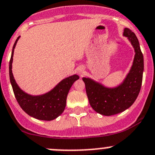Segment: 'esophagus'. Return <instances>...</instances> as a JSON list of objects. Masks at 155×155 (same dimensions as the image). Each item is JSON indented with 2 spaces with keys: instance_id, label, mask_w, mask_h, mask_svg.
<instances>
[{
  "instance_id": "1",
  "label": "esophagus",
  "mask_w": 155,
  "mask_h": 155,
  "mask_svg": "<svg viewBox=\"0 0 155 155\" xmlns=\"http://www.w3.org/2000/svg\"><path fill=\"white\" fill-rule=\"evenodd\" d=\"M78 73H79V74L81 76H83V74H84V70L81 69V68H80L79 71H78Z\"/></svg>"
}]
</instances>
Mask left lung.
I'll return each mask as SVG.
<instances>
[{
  "instance_id": "left-lung-1",
  "label": "left lung",
  "mask_w": 155,
  "mask_h": 155,
  "mask_svg": "<svg viewBox=\"0 0 155 155\" xmlns=\"http://www.w3.org/2000/svg\"><path fill=\"white\" fill-rule=\"evenodd\" d=\"M123 35L127 37L134 49L133 65L126 78L114 87H105L90 78H83L90 105L95 111L105 116L123 112L136 101L142 86L144 71L143 55L136 35L127 28Z\"/></svg>"
}]
</instances>
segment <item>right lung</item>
I'll return each instance as SVG.
<instances>
[{
    "label": "right lung",
    "instance_id": "1",
    "mask_svg": "<svg viewBox=\"0 0 155 155\" xmlns=\"http://www.w3.org/2000/svg\"><path fill=\"white\" fill-rule=\"evenodd\" d=\"M19 37L13 47L9 65L10 80L15 97L26 114L41 120H52L59 117L64 111L66 105V99L70 88L74 82L79 79L77 74L69 76L61 81L54 88L42 95L33 96L28 94L18 86L12 72L13 53Z\"/></svg>",
    "mask_w": 155,
    "mask_h": 155
}]
</instances>
